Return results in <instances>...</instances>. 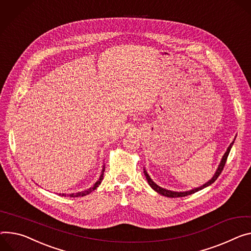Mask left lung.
<instances>
[{"label":"left lung","instance_id":"1","mask_svg":"<svg viewBox=\"0 0 251 251\" xmlns=\"http://www.w3.org/2000/svg\"><path fill=\"white\" fill-rule=\"evenodd\" d=\"M232 145H233V142L229 145L228 149H227V151L225 152L224 156L222 157L221 163H220V165H219V167H218V169H217L216 173H215V174H214V176L212 177V179H211V180H209V181L207 182V183H205L204 185H202L201 187H198V188L192 189V190H190V191H186V192H174V191L166 190V189H164V188H162V187H160V186H158L156 183H154V182L152 181V179L149 177V175L147 174V172H146V171H144L145 176H146V179H147V181H148L149 185H150V186H151L155 191H157L159 194H161V195H163V196H167V197L175 198V197H184V196H187V195L193 194V193H195V192H197V191H199V190H201V189H203V188H205V187L209 186L210 184H212L213 182L218 178V176L221 174V172H222V170H223V168H224V166H225V163H226V161H227V157H228V155H229V152H230V150H231Z\"/></svg>","mask_w":251,"mask_h":251}]
</instances>
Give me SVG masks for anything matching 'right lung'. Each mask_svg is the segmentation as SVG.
<instances>
[{
    "instance_id": "add662e5",
    "label": "right lung",
    "mask_w": 251,
    "mask_h": 251,
    "mask_svg": "<svg viewBox=\"0 0 251 251\" xmlns=\"http://www.w3.org/2000/svg\"><path fill=\"white\" fill-rule=\"evenodd\" d=\"M104 171H105V167H103V170H102V174H101V176H100V179L96 182V183L94 184V186L93 187H91V188H89L88 190H86V191H82V192H79V193H76V194H74V193H72V194H70V195H67V196H70V197H80V196H85V195H87V194H89V193H91L92 191H94L100 184H101V181H102V179H103V175H104ZM60 195H62V196H66V194H60Z\"/></svg>"
}]
</instances>
